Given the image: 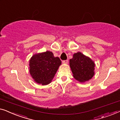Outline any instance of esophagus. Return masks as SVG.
<instances>
[{"label":"esophagus","instance_id":"34e87169","mask_svg":"<svg viewBox=\"0 0 120 120\" xmlns=\"http://www.w3.org/2000/svg\"><path fill=\"white\" fill-rule=\"evenodd\" d=\"M62 62H63V64H67L68 63V60H64L62 61Z\"/></svg>","mask_w":120,"mask_h":120}]
</instances>
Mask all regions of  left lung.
I'll return each mask as SVG.
<instances>
[{"instance_id":"1","label":"left lung","mask_w":120,"mask_h":120,"mask_svg":"<svg viewBox=\"0 0 120 120\" xmlns=\"http://www.w3.org/2000/svg\"><path fill=\"white\" fill-rule=\"evenodd\" d=\"M70 66L73 77L80 82L89 80L94 75V62L80 52L74 54L70 60Z\"/></svg>"}]
</instances>
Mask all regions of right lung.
I'll return each instance as SVG.
<instances>
[{
	"mask_svg": "<svg viewBox=\"0 0 120 120\" xmlns=\"http://www.w3.org/2000/svg\"><path fill=\"white\" fill-rule=\"evenodd\" d=\"M61 64L59 58L54 56L52 52L36 54L29 61L30 74L37 83L47 85L52 82Z\"/></svg>",
	"mask_w": 120,
	"mask_h": 120,
	"instance_id": "obj_1",
	"label": "right lung"
}]
</instances>
